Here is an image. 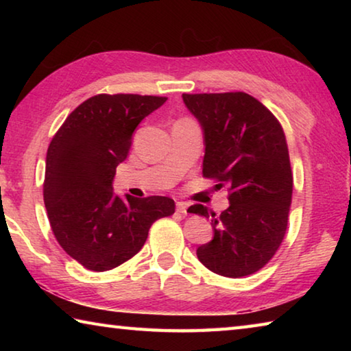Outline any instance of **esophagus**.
Returning <instances> with one entry per match:
<instances>
[{
    "mask_svg": "<svg viewBox=\"0 0 351 351\" xmlns=\"http://www.w3.org/2000/svg\"><path fill=\"white\" fill-rule=\"evenodd\" d=\"M176 210L182 213V215H186V213H187V203H184V201H178Z\"/></svg>",
    "mask_w": 351,
    "mask_h": 351,
    "instance_id": "esophagus-1",
    "label": "esophagus"
}]
</instances>
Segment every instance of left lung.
<instances>
[{"mask_svg":"<svg viewBox=\"0 0 351 351\" xmlns=\"http://www.w3.org/2000/svg\"><path fill=\"white\" fill-rule=\"evenodd\" d=\"M204 132L203 176L228 186L229 207L210 212L213 239L198 260L218 276L240 278L263 268L280 247L293 198L287 138L277 117L246 93L182 94ZM190 213L209 217L203 204Z\"/></svg>","mask_w":351,"mask_h":351,"instance_id":"left-lung-1","label":"left lung"}]
</instances>
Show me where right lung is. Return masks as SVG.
<instances>
[{"instance_id":"1","label":"right lung","mask_w":351,"mask_h":351,"mask_svg":"<svg viewBox=\"0 0 351 351\" xmlns=\"http://www.w3.org/2000/svg\"><path fill=\"white\" fill-rule=\"evenodd\" d=\"M165 100L97 94L77 106L51 141L43 182L47 218L58 245L86 269L117 268L141 251L156 219L173 215L171 198L112 193L136 127Z\"/></svg>"}]
</instances>
